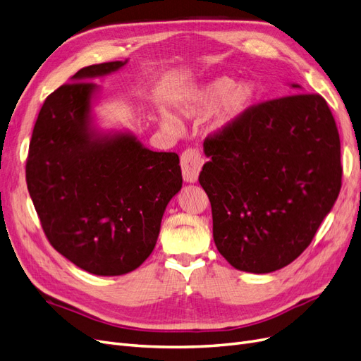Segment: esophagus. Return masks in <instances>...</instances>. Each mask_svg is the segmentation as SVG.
<instances>
[{
    "mask_svg": "<svg viewBox=\"0 0 361 361\" xmlns=\"http://www.w3.org/2000/svg\"><path fill=\"white\" fill-rule=\"evenodd\" d=\"M203 158L199 154V150L188 149L185 150L180 157V167L183 180L188 183H195L199 180V174L203 167Z\"/></svg>",
    "mask_w": 361,
    "mask_h": 361,
    "instance_id": "esophagus-1",
    "label": "esophagus"
}]
</instances>
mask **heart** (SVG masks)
Here are the masks:
<instances>
[{
  "label": "heart",
  "mask_w": 361,
  "mask_h": 361,
  "mask_svg": "<svg viewBox=\"0 0 361 361\" xmlns=\"http://www.w3.org/2000/svg\"><path fill=\"white\" fill-rule=\"evenodd\" d=\"M256 89L250 82H236L228 76H218L194 87L176 105L179 116L197 118L213 113L211 130L215 134L226 133L247 116L255 105ZM158 122L169 133H179V123L167 113H159Z\"/></svg>",
  "instance_id": "b5f03b06"
}]
</instances>
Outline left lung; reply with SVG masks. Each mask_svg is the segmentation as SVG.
Returning <instances> with one entry per match:
<instances>
[{
  "label": "left lung",
  "instance_id": "obj_1",
  "mask_svg": "<svg viewBox=\"0 0 361 361\" xmlns=\"http://www.w3.org/2000/svg\"><path fill=\"white\" fill-rule=\"evenodd\" d=\"M300 94L251 106L204 140L199 182L211 200L214 241L233 268L268 274L309 247L342 185L341 140L325 99Z\"/></svg>",
  "mask_w": 361,
  "mask_h": 361
}]
</instances>
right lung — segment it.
Segmentation results:
<instances>
[{"label": "right lung", "instance_id": "1", "mask_svg": "<svg viewBox=\"0 0 361 361\" xmlns=\"http://www.w3.org/2000/svg\"><path fill=\"white\" fill-rule=\"evenodd\" d=\"M125 61L93 64L47 97L30 141L27 187L56 248L94 276H123L150 256L162 215L182 188L179 157L154 152L94 116V78Z\"/></svg>", "mask_w": 361, "mask_h": 361}]
</instances>
